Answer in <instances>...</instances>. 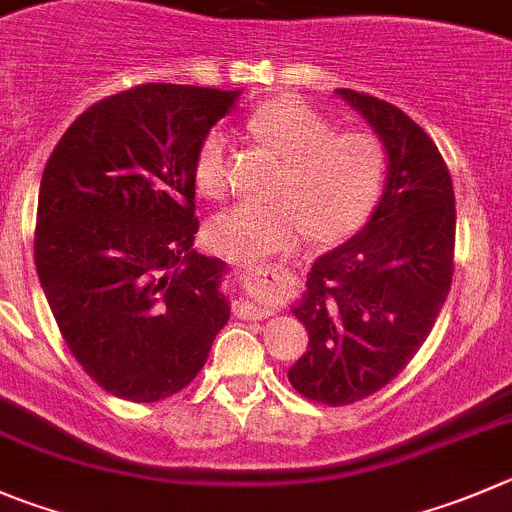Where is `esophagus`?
<instances>
[{"instance_id":"1","label":"esophagus","mask_w":512,"mask_h":512,"mask_svg":"<svg viewBox=\"0 0 512 512\" xmlns=\"http://www.w3.org/2000/svg\"><path fill=\"white\" fill-rule=\"evenodd\" d=\"M278 265H247V275L255 280L257 285H267L272 280H278L280 275ZM234 315L237 318H252V321H262L267 315H272L270 308L265 305H255V303H234Z\"/></svg>"}]
</instances>
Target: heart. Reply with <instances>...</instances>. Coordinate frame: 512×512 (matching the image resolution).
I'll use <instances>...</instances> for the list:
<instances>
[{
	"instance_id": "b5f03b06",
	"label": "heart",
	"mask_w": 512,
	"mask_h": 512,
	"mask_svg": "<svg viewBox=\"0 0 512 512\" xmlns=\"http://www.w3.org/2000/svg\"><path fill=\"white\" fill-rule=\"evenodd\" d=\"M250 131L288 156L275 202L234 204L209 227L219 252L240 260L288 252L315 232L341 240L374 212L384 189L386 148L369 131H341L293 95L267 100L250 116ZM194 179L202 194L219 199L232 184L229 136L214 128L199 143Z\"/></svg>"
}]
</instances>
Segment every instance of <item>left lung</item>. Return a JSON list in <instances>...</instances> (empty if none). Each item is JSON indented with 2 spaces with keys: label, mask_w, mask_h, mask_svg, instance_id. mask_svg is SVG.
<instances>
[{
  "label": "left lung",
  "mask_w": 512,
  "mask_h": 512,
  "mask_svg": "<svg viewBox=\"0 0 512 512\" xmlns=\"http://www.w3.org/2000/svg\"><path fill=\"white\" fill-rule=\"evenodd\" d=\"M386 148V184L364 229L308 272L293 308L308 351L288 379L305 399L353 404L391 379L422 348L455 272V189L432 138L374 95L336 90Z\"/></svg>",
  "instance_id": "left-lung-1"
}]
</instances>
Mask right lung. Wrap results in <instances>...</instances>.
Listing matches in <instances>:
<instances>
[{
    "mask_svg": "<svg viewBox=\"0 0 512 512\" xmlns=\"http://www.w3.org/2000/svg\"><path fill=\"white\" fill-rule=\"evenodd\" d=\"M240 90L148 83L90 105L42 174L35 265L85 374L151 404L207 364L227 265L194 250V161Z\"/></svg>",
    "mask_w": 512,
    "mask_h": 512,
    "instance_id": "1",
    "label": "right lung"
}]
</instances>
